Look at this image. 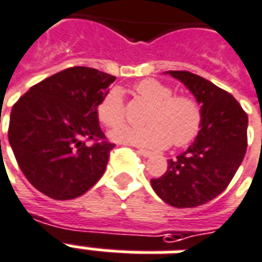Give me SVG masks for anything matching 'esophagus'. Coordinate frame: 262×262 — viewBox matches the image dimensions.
<instances>
[{
    "label": "esophagus",
    "instance_id": "34e87169",
    "mask_svg": "<svg viewBox=\"0 0 262 262\" xmlns=\"http://www.w3.org/2000/svg\"><path fill=\"white\" fill-rule=\"evenodd\" d=\"M137 153H139V155H142V156H143V157H150V156H153V153H151V151H149V150L140 149V147H139V149H137Z\"/></svg>",
    "mask_w": 262,
    "mask_h": 262
}]
</instances>
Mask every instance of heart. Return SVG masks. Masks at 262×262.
Masks as SVG:
<instances>
[{
  "label": "heart",
  "mask_w": 262,
  "mask_h": 262,
  "mask_svg": "<svg viewBox=\"0 0 262 262\" xmlns=\"http://www.w3.org/2000/svg\"><path fill=\"white\" fill-rule=\"evenodd\" d=\"M139 99L147 102L150 109L144 115V126H125L111 133L118 143L133 144L147 149H163L170 143L186 146L200 132L203 111L190 95H173V88L157 79H144L135 86ZM96 115L106 127H118L126 118L125 103L119 89H112L100 100Z\"/></svg>",
  "instance_id": "1"
}]
</instances>
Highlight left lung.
<instances>
[{
  "instance_id": "8db88e82",
  "label": "left lung",
  "mask_w": 262,
  "mask_h": 262,
  "mask_svg": "<svg viewBox=\"0 0 262 262\" xmlns=\"http://www.w3.org/2000/svg\"><path fill=\"white\" fill-rule=\"evenodd\" d=\"M201 105L203 122L194 142L170 159L162 177L150 184L164 203L177 208L197 207L221 194L247 151L248 116L233 95L187 71H169Z\"/></svg>"
}]
</instances>
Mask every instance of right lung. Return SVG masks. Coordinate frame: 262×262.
I'll use <instances>...</instances> for the list:
<instances>
[{"mask_svg":"<svg viewBox=\"0 0 262 262\" xmlns=\"http://www.w3.org/2000/svg\"><path fill=\"white\" fill-rule=\"evenodd\" d=\"M115 79L93 68H68L34 85L12 106L8 140L36 190L72 200L105 173L115 144L106 140L96 109Z\"/></svg>","mask_w":262,"mask_h":262,"instance_id":"add662e5","label":"right lung"}]
</instances>
